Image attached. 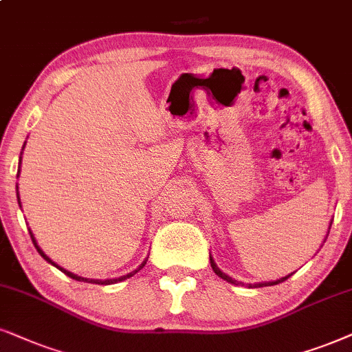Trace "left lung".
Masks as SVG:
<instances>
[{
    "label": "left lung",
    "mask_w": 352,
    "mask_h": 352,
    "mask_svg": "<svg viewBox=\"0 0 352 352\" xmlns=\"http://www.w3.org/2000/svg\"><path fill=\"white\" fill-rule=\"evenodd\" d=\"M330 228H331V222H330ZM328 232H330V230H328ZM327 235H328V234H327ZM209 261H211V268H212V271H214V273H216L217 276H219V278H222V279H224V281H228V283H230V284H235V286H243V283H240V281H237V279L230 278V276H228L226 273H222V271L219 270V266H217V265L214 263V258H212L211 255H209ZM291 276H292V273H291V274H287V276H284V278L276 279V281L248 284V287H265V286H274V284H279V283L286 281V279H287V278H291Z\"/></svg>",
    "instance_id": "1"
}]
</instances>
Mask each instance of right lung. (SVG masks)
Listing matches in <instances>:
<instances>
[{
    "label": "right lung",
    "mask_w": 352,
    "mask_h": 352,
    "mask_svg": "<svg viewBox=\"0 0 352 352\" xmlns=\"http://www.w3.org/2000/svg\"><path fill=\"white\" fill-rule=\"evenodd\" d=\"M24 146H25V143H24ZM24 146H22V151H24ZM21 155H22V153H21ZM21 161L22 159L19 157V170H21ZM19 170H17V177H19ZM17 203H19V206H21V198H19V191H17ZM29 234H30V239H32V242H34V245H35V248H37V252L40 253V256L43 258V260L45 261H48V263L50 265H53L55 266V268H58L61 271V273H65L66 276H69L71 279H76V281H81V283H92V284H105V286H109V284H115V283H120V281H124V279H128V278H131V276H135L138 271L140 270H143V266L146 265V261H148V258H146V260L143 261V263H141L140 266H138V268L135 270V271H131V273H128V274H124V276H120V278H115V279H104V281H102V279H89V278H82V276H78V274H74V273H71V271H68V270H65V268H61L60 265H56L55 261L52 260V258H48L47 255H45V252L42 250V248H40L38 245H37V240H35V237H34V234H32V230L29 229Z\"/></svg>",
    "instance_id": "add662e5"
}]
</instances>
